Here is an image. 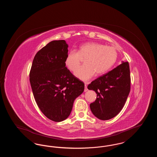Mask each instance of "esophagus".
<instances>
[{"instance_id": "obj_1", "label": "esophagus", "mask_w": 157, "mask_h": 157, "mask_svg": "<svg viewBox=\"0 0 157 157\" xmlns=\"http://www.w3.org/2000/svg\"><path fill=\"white\" fill-rule=\"evenodd\" d=\"M88 90V88H87V85L86 83L85 82V90H84V92H86Z\"/></svg>"}]
</instances>
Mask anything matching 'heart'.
I'll list each match as a JSON object with an SVG mask.
<instances>
[{
    "label": "heart",
    "instance_id": "b5f03b06",
    "mask_svg": "<svg viewBox=\"0 0 157 157\" xmlns=\"http://www.w3.org/2000/svg\"><path fill=\"white\" fill-rule=\"evenodd\" d=\"M118 53L112 46L95 42L81 45L78 52L71 51L67 53L65 63L72 72L80 66L82 59H86L85 65L75 72L77 78L82 81H88L94 75H101L108 71L115 63Z\"/></svg>",
    "mask_w": 157,
    "mask_h": 157
}]
</instances>
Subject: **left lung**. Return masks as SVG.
Wrapping results in <instances>:
<instances>
[{
  "label": "left lung",
  "instance_id": "obj_1",
  "mask_svg": "<svg viewBox=\"0 0 157 157\" xmlns=\"http://www.w3.org/2000/svg\"><path fill=\"white\" fill-rule=\"evenodd\" d=\"M88 88L97 94L96 100L90 104L93 114L101 120L115 117L123 108L131 90L128 62H122L99 76L88 85Z\"/></svg>",
  "mask_w": 157,
  "mask_h": 157
}]
</instances>
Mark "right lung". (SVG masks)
Listing matches in <instances>:
<instances>
[{
  "label": "right lung",
  "mask_w": 157,
  "mask_h": 157,
  "mask_svg": "<svg viewBox=\"0 0 157 157\" xmlns=\"http://www.w3.org/2000/svg\"><path fill=\"white\" fill-rule=\"evenodd\" d=\"M65 40H53L35 55L29 73L33 97L41 112L49 120H66L75 99L84 90V83L66 67Z\"/></svg>",
  "instance_id": "obj_1"
}]
</instances>
